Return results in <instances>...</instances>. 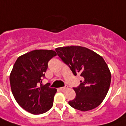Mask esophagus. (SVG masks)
Returning <instances> with one entry per match:
<instances>
[{"mask_svg":"<svg viewBox=\"0 0 126 126\" xmlns=\"http://www.w3.org/2000/svg\"><path fill=\"white\" fill-rule=\"evenodd\" d=\"M67 88H68V86L65 85V86H63V87L60 88V90H61V91H64V90H65L66 89H67Z\"/></svg>","mask_w":126,"mask_h":126,"instance_id":"esophagus-1","label":"esophagus"}]
</instances>
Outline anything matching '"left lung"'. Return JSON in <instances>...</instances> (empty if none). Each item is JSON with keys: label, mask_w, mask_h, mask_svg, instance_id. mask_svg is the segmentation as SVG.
Masks as SVG:
<instances>
[{"label": "left lung", "mask_w": 126, "mask_h": 126, "mask_svg": "<svg viewBox=\"0 0 126 126\" xmlns=\"http://www.w3.org/2000/svg\"><path fill=\"white\" fill-rule=\"evenodd\" d=\"M58 56L70 67L74 76L83 80L73 88L76 96L68 104L74 108L86 111L97 108L107 95L111 83V72L102 56L81 46L58 47Z\"/></svg>", "instance_id": "1"}]
</instances>
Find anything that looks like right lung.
<instances>
[{
    "instance_id": "add662e5",
    "label": "right lung",
    "mask_w": 126,
    "mask_h": 126,
    "mask_svg": "<svg viewBox=\"0 0 126 126\" xmlns=\"http://www.w3.org/2000/svg\"><path fill=\"white\" fill-rule=\"evenodd\" d=\"M56 55L52 50H34L15 63L9 76L11 92L18 104L31 113L42 114L53 106L57 90L42 83L48 61Z\"/></svg>"
}]
</instances>
